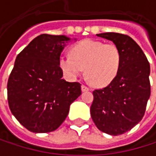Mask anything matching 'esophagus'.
I'll return each mask as SVG.
<instances>
[{
  "mask_svg": "<svg viewBox=\"0 0 156 156\" xmlns=\"http://www.w3.org/2000/svg\"><path fill=\"white\" fill-rule=\"evenodd\" d=\"M81 90H82L83 92H84V91H88V90H89V88H88L87 86H85V85H82V86H81Z\"/></svg>",
  "mask_w": 156,
  "mask_h": 156,
  "instance_id": "34e87169",
  "label": "esophagus"
}]
</instances>
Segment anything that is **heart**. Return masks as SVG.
<instances>
[{
	"label": "heart",
	"instance_id": "obj_1",
	"mask_svg": "<svg viewBox=\"0 0 156 156\" xmlns=\"http://www.w3.org/2000/svg\"><path fill=\"white\" fill-rule=\"evenodd\" d=\"M70 56L61 55L58 65L70 79L78 78L85 69V75L96 87H105L117 76L122 56L117 46L98 41L85 40L73 45Z\"/></svg>",
	"mask_w": 156,
	"mask_h": 156
}]
</instances>
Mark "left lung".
Segmentation results:
<instances>
[{"label": "left lung", "mask_w": 156, "mask_h": 156, "mask_svg": "<svg viewBox=\"0 0 156 156\" xmlns=\"http://www.w3.org/2000/svg\"><path fill=\"white\" fill-rule=\"evenodd\" d=\"M119 48V72L108 87L93 91L91 117L97 127L111 136L131 130L144 116L151 94L150 64L138 44L129 36L115 32L97 34Z\"/></svg>", "instance_id": "obj_1"}]
</instances>
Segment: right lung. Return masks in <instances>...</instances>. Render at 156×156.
<instances>
[{"label": "right lung", "instance_id": "add662e5", "mask_svg": "<svg viewBox=\"0 0 156 156\" xmlns=\"http://www.w3.org/2000/svg\"><path fill=\"white\" fill-rule=\"evenodd\" d=\"M69 41L64 35L41 34L16 58L7 84L8 103L16 119L30 132L56 130L81 95V84L62 79L58 65Z\"/></svg>", "mask_w": 156, "mask_h": 156}]
</instances>
